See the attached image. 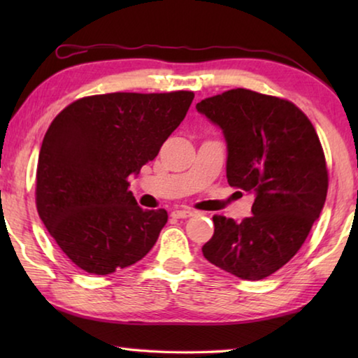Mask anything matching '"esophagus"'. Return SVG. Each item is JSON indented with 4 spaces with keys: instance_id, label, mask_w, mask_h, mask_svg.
<instances>
[{
    "instance_id": "1",
    "label": "esophagus",
    "mask_w": 358,
    "mask_h": 358,
    "mask_svg": "<svg viewBox=\"0 0 358 358\" xmlns=\"http://www.w3.org/2000/svg\"><path fill=\"white\" fill-rule=\"evenodd\" d=\"M172 216L177 217V220H185V217L194 216V211H191V210H173Z\"/></svg>"
}]
</instances>
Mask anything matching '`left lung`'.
<instances>
[{
  "label": "left lung",
  "mask_w": 358,
  "mask_h": 358,
  "mask_svg": "<svg viewBox=\"0 0 358 358\" xmlns=\"http://www.w3.org/2000/svg\"><path fill=\"white\" fill-rule=\"evenodd\" d=\"M222 131L227 181L254 194L252 216H213L205 259L240 280L257 281L292 259L324 208L329 173L316 129L286 99L237 88L196 106Z\"/></svg>",
  "instance_id": "left-lung-1"
}]
</instances>
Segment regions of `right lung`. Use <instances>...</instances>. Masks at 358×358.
<instances>
[{"instance_id": "1", "label": "right lung", "mask_w": 358, "mask_h": 358, "mask_svg": "<svg viewBox=\"0 0 358 358\" xmlns=\"http://www.w3.org/2000/svg\"><path fill=\"white\" fill-rule=\"evenodd\" d=\"M192 99V92L88 96L52 121L39 151L36 205L78 268L110 275L155 246L167 211L138 207L129 177L155 159Z\"/></svg>"}]
</instances>
